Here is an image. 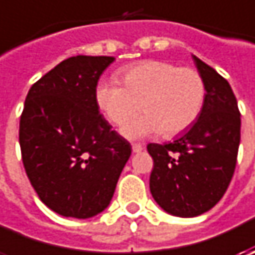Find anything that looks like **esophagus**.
Instances as JSON below:
<instances>
[{"instance_id":"1","label":"esophagus","mask_w":255,"mask_h":255,"mask_svg":"<svg viewBox=\"0 0 255 255\" xmlns=\"http://www.w3.org/2000/svg\"><path fill=\"white\" fill-rule=\"evenodd\" d=\"M132 150H133V153H140L143 150V146L140 144V143H133Z\"/></svg>"}]
</instances>
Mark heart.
Here are the masks:
<instances>
[{
	"instance_id": "b5f03b06",
	"label": "heart",
	"mask_w": 255,
	"mask_h": 255,
	"mask_svg": "<svg viewBox=\"0 0 255 255\" xmlns=\"http://www.w3.org/2000/svg\"><path fill=\"white\" fill-rule=\"evenodd\" d=\"M119 81L101 79L95 102L108 121L122 128L139 111L144 115L125 126L128 137L160 132L171 137L189 129L206 101L204 79L193 68L166 61H143L123 68Z\"/></svg>"
}]
</instances>
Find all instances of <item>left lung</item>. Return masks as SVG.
<instances>
[{
	"mask_svg": "<svg viewBox=\"0 0 255 255\" xmlns=\"http://www.w3.org/2000/svg\"><path fill=\"white\" fill-rule=\"evenodd\" d=\"M193 58L206 84L199 119L171 143L147 144L153 199L179 217L200 216L220 201L236 170L240 144V111L230 84Z\"/></svg>",
	"mask_w": 255,
	"mask_h": 255,
	"instance_id": "1",
	"label": "left lung"
}]
</instances>
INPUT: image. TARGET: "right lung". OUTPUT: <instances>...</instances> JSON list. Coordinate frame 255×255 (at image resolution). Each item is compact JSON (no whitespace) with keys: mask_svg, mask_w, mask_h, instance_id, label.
<instances>
[{"mask_svg":"<svg viewBox=\"0 0 255 255\" xmlns=\"http://www.w3.org/2000/svg\"><path fill=\"white\" fill-rule=\"evenodd\" d=\"M113 56L76 55L38 79L25 99L19 146L26 176L51 210L75 219L103 211L132 146L103 119L95 88Z\"/></svg>","mask_w":255,"mask_h":255,"instance_id":"1","label":"right lung"}]
</instances>
